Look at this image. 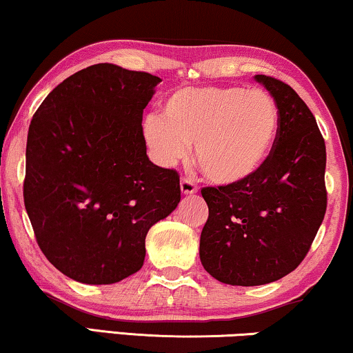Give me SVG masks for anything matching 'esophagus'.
<instances>
[{
  "instance_id": "obj_1",
  "label": "esophagus",
  "mask_w": 353,
  "mask_h": 353,
  "mask_svg": "<svg viewBox=\"0 0 353 353\" xmlns=\"http://www.w3.org/2000/svg\"><path fill=\"white\" fill-rule=\"evenodd\" d=\"M197 184H195L194 181L190 179V177H182L181 179V190H182V194L184 195H192V194H195V192H197Z\"/></svg>"
}]
</instances>
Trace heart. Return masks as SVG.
Instances as JSON below:
<instances>
[{"label": "heart", "instance_id": "obj_1", "mask_svg": "<svg viewBox=\"0 0 353 353\" xmlns=\"http://www.w3.org/2000/svg\"><path fill=\"white\" fill-rule=\"evenodd\" d=\"M280 114L264 89L182 88L166 97L163 117L143 122L146 145L161 166H174L194 143L195 161L221 185L239 184L264 166L274 150Z\"/></svg>", "mask_w": 353, "mask_h": 353}]
</instances>
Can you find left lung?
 <instances>
[{
	"label": "left lung",
	"mask_w": 353,
	"mask_h": 353,
	"mask_svg": "<svg viewBox=\"0 0 353 353\" xmlns=\"http://www.w3.org/2000/svg\"><path fill=\"white\" fill-rule=\"evenodd\" d=\"M254 79L279 107L274 150L248 181L202 189L208 220L200 261L216 280L239 287L275 282L295 270L327 207L325 145L314 115L288 84L265 74Z\"/></svg>",
	"instance_id": "obj_1"
}]
</instances>
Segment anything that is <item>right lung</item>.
I'll list each match as a JSON object with an SVG mask.
<instances>
[{"label":"right lung","mask_w":353,"mask_h":353,"mask_svg":"<svg viewBox=\"0 0 353 353\" xmlns=\"http://www.w3.org/2000/svg\"><path fill=\"white\" fill-rule=\"evenodd\" d=\"M161 79L88 66L43 99L29 125L24 205L61 274L109 285L141 269L145 238L181 200L179 174L150 161L143 109Z\"/></svg>","instance_id":"right-lung-1"}]
</instances>
